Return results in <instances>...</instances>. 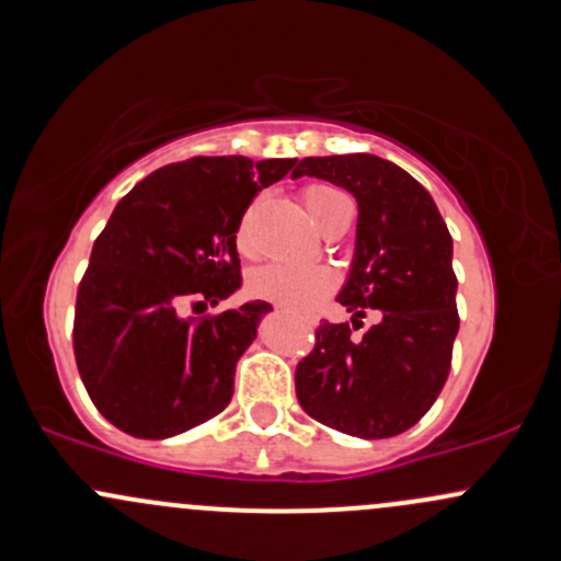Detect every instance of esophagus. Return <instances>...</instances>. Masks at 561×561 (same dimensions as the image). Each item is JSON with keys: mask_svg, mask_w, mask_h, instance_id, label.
<instances>
[{"mask_svg": "<svg viewBox=\"0 0 561 561\" xmlns=\"http://www.w3.org/2000/svg\"><path fill=\"white\" fill-rule=\"evenodd\" d=\"M309 322H311V325H314V320H309Z\"/></svg>", "mask_w": 561, "mask_h": 561, "instance_id": "1", "label": "esophagus"}]
</instances>
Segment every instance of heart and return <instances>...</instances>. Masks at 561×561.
I'll use <instances>...</instances> for the list:
<instances>
[{"mask_svg": "<svg viewBox=\"0 0 561 561\" xmlns=\"http://www.w3.org/2000/svg\"><path fill=\"white\" fill-rule=\"evenodd\" d=\"M341 202H346L344 193L333 185H306L304 204L311 220L320 226L322 220ZM239 250H250V236H247V222L239 228ZM335 274L322 263H265L250 274V290L257 298L285 304L290 309H309L322 293L333 287Z\"/></svg>", "mask_w": 561, "mask_h": 561, "instance_id": "heart-1", "label": "heart"}]
</instances>
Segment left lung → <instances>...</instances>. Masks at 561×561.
Returning <instances> with one entry per match:
<instances>
[{
	"instance_id": "8db88e82",
	"label": "left lung",
	"mask_w": 561,
	"mask_h": 561,
	"mask_svg": "<svg viewBox=\"0 0 561 561\" xmlns=\"http://www.w3.org/2000/svg\"><path fill=\"white\" fill-rule=\"evenodd\" d=\"M298 176L333 182L355 196V255L339 290L352 325H320L296 368L298 403L339 433L379 440L414 427L435 403L457 339L451 236L433 196L405 169L370 152L304 158Z\"/></svg>"
}]
</instances>
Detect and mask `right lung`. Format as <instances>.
<instances>
[{"label":"right lung","instance_id":"add662e5","mask_svg":"<svg viewBox=\"0 0 561 561\" xmlns=\"http://www.w3.org/2000/svg\"><path fill=\"white\" fill-rule=\"evenodd\" d=\"M293 167L296 158H191L147 174L117 202L75 309L80 379L117 430L163 440L226 409L236 363L271 304L250 300L202 322L180 309L239 290L244 209Z\"/></svg>","mask_w":561,"mask_h":561}]
</instances>
